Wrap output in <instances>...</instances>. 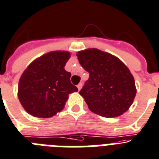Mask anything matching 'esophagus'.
<instances>
[{
  "label": "esophagus",
  "mask_w": 159,
  "mask_h": 159,
  "mask_svg": "<svg viewBox=\"0 0 159 159\" xmlns=\"http://www.w3.org/2000/svg\"><path fill=\"white\" fill-rule=\"evenodd\" d=\"M82 86H83L82 83H80V84H79L77 85V89H78V90H79V91L80 90L81 88H82Z\"/></svg>",
  "instance_id": "obj_1"
}]
</instances>
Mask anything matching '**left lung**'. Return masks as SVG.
Returning <instances> with one entry per match:
<instances>
[{
	"mask_svg": "<svg viewBox=\"0 0 159 159\" xmlns=\"http://www.w3.org/2000/svg\"><path fill=\"white\" fill-rule=\"evenodd\" d=\"M81 66L89 73L80 92L92 112L116 117L128 110L136 96L134 76L121 61L98 49L77 54Z\"/></svg>",
	"mask_w": 159,
	"mask_h": 159,
	"instance_id": "left-lung-1",
	"label": "left lung"
}]
</instances>
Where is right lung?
Returning a JSON list of instances; mask_svg holds the SVG:
<instances>
[{"label":"right lung","mask_w":159,"mask_h":159,"mask_svg":"<svg viewBox=\"0 0 159 159\" xmlns=\"http://www.w3.org/2000/svg\"><path fill=\"white\" fill-rule=\"evenodd\" d=\"M67 51H51L35 59L21 75L18 99L28 113L41 118L55 116L64 108L68 95L78 89L64 69Z\"/></svg>","instance_id":"1"}]
</instances>
